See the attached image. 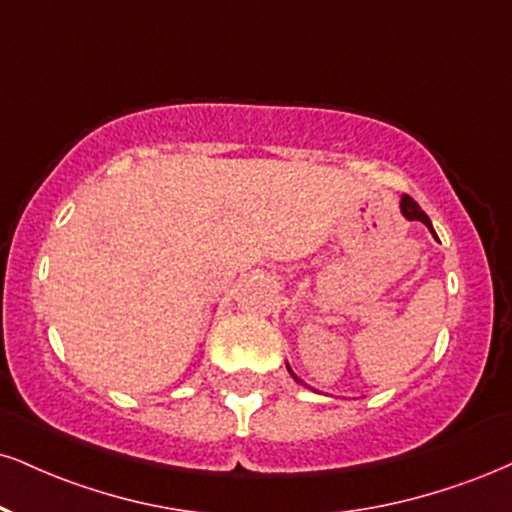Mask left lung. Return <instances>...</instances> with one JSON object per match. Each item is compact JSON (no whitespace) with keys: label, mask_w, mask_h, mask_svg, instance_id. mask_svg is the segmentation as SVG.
Listing matches in <instances>:
<instances>
[{"label":"left lung","mask_w":512,"mask_h":512,"mask_svg":"<svg viewBox=\"0 0 512 512\" xmlns=\"http://www.w3.org/2000/svg\"><path fill=\"white\" fill-rule=\"evenodd\" d=\"M400 212H403V217H405V219H410V221H422V224H427V229L434 233V229H432V221H429L427 214L422 212V207L417 205V202L412 200L410 195H403V197H400ZM288 372H291V369H288ZM291 374H293V372H291ZM293 377H295V374H293ZM295 379H298V377H295Z\"/></svg>","instance_id":"obj_1"}]
</instances>
